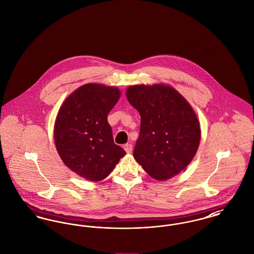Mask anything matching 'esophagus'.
<instances>
[{"mask_svg": "<svg viewBox=\"0 0 254 254\" xmlns=\"http://www.w3.org/2000/svg\"><path fill=\"white\" fill-rule=\"evenodd\" d=\"M124 149H125V151L127 153H131L132 152V149H133V146H132L131 143H126L124 145Z\"/></svg>", "mask_w": 254, "mask_h": 254, "instance_id": "esophagus-1", "label": "esophagus"}]
</instances>
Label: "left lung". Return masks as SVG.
<instances>
[{"label": "left lung", "mask_w": 254, "mask_h": 254, "mask_svg": "<svg viewBox=\"0 0 254 254\" xmlns=\"http://www.w3.org/2000/svg\"><path fill=\"white\" fill-rule=\"evenodd\" d=\"M126 97L140 115L135 161L159 181L186 169L201 137L199 120L186 98L165 84L130 85Z\"/></svg>", "instance_id": "8db88e82"}]
</instances>
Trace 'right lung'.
Masks as SVG:
<instances>
[{"label": "right lung", "mask_w": 254, "mask_h": 254, "mask_svg": "<svg viewBox=\"0 0 254 254\" xmlns=\"http://www.w3.org/2000/svg\"><path fill=\"white\" fill-rule=\"evenodd\" d=\"M120 95L117 86L85 84L58 112L54 125L57 151L68 169L88 181L106 178L126 154L115 143L107 120Z\"/></svg>", "instance_id": "1"}]
</instances>
